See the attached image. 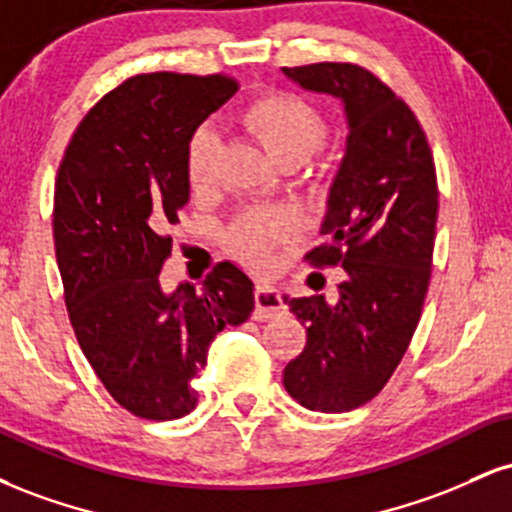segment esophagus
Returning <instances> with one entry per match:
<instances>
[{
	"instance_id": "1",
	"label": "esophagus",
	"mask_w": 512,
	"mask_h": 512,
	"mask_svg": "<svg viewBox=\"0 0 512 512\" xmlns=\"http://www.w3.org/2000/svg\"><path fill=\"white\" fill-rule=\"evenodd\" d=\"M284 301H281V293L274 286H257L255 291V320H269L284 313Z\"/></svg>"
}]
</instances>
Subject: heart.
Returning <instances> with one entry per match:
<instances>
[{"label": "heart", "instance_id": "obj_1", "mask_svg": "<svg viewBox=\"0 0 512 512\" xmlns=\"http://www.w3.org/2000/svg\"><path fill=\"white\" fill-rule=\"evenodd\" d=\"M240 125L255 134L276 161L298 166L320 149L327 137V125L313 105L289 93H264L240 110ZM219 134L209 125L199 127L187 144V180L192 190H207L214 180ZM286 233L279 214L240 216L228 231V245L255 267H267L276 245Z\"/></svg>", "mask_w": 512, "mask_h": 512}]
</instances>
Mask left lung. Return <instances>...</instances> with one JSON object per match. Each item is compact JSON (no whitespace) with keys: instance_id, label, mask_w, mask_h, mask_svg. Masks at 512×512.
I'll list each match as a JSON object with an SVG mask.
<instances>
[{"instance_id":"1","label":"left lung","mask_w":512,"mask_h":512,"mask_svg":"<svg viewBox=\"0 0 512 512\" xmlns=\"http://www.w3.org/2000/svg\"><path fill=\"white\" fill-rule=\"evenodd\" d=\"M284 74L339 98L349 122L325 243L305 255L313 267H342L344 281L334 298H284L308 332L284 368L286 392L305 409L339 414L383 390L419 325L436 243V163L409 105L368 69L317 62Z\"/></svg>"}]
</instances>
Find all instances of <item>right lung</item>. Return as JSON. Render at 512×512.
<instances>
[{
  "label": "right lung",
  "mask_w": 512,
  "mask_h": 512,
  "mask_svg": "<svg viewBox=\"0 0 512 512\" xmlns=\"http://www.w3.org/2000/svg\"><path fill=\"white\" fill-rule=\"evenodd\" d=\"M238 91L226 74H137L88 110L57 170L52 233L76 342L120 407L190 414L209 344L255 308V286L219 262L202 289H161L170 223L190 199L187 144Z\"/></svg>",
  "instance_id": "right-lung-1"
}]
</instances>
